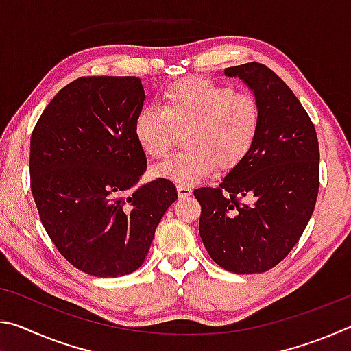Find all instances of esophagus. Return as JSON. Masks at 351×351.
<instances>
[{"mask_svg":"<svg viewBox=\"0 0 351 351\" xmlns=\"http://www.w3.org/2000/svg\"><path fill=\"white\" fill-rule=\"evenodd\" d=\"M176 190H178V195H180V198H186L192 195V189H190V186H187V184H178Z\"/></svg>","mask_w":351,"mask_h":351,"instance_id":"1","label":"esophagus"}]
</instances>
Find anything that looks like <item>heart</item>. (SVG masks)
Instances as JSON below:
<instances>
[{
    "mask_svg": "<svg viewBox=\"0 0 351 351\" xmlns=\"http://www.w3.org/2000/svg\"><path fill=\"white\" fill-rule=\"evenodd\" d=\"M260 128L257 100L204 77H190L170 85L161 108L147 106L134 119V138L148 158L159 159L182 136L184 150L153 169L165 180L193 184L215 169L230 170L251 152Z\"/></svg>",
    "mask_w": 351,
    "mask_h": 351,
    "instance_id": "obj_1",
    "label": "heart"
}]
</instances>
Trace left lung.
Returning <instances> with one entry per match:
<instances>
[{
  "label": "left lung",
  "mask_w": 351,
  "mask_h": 351,
  "mask_svg": "<svg viewBox=\"0 0 351 351\" xmlns=\"http://www.w3.org/2000/svg\"><path fill=\"white\" fill-rule=\"evenodd\" d=\"M254 91L260 128L251 152L218 187L195 189L207 252L235 274L266 272L304 234L319 192L314 123L291 88L265 64L224 69Z\"/></svg>",
  "instance_id": "8db88e82"
}]
</instances>
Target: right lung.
Instances as JSON below:
<instances>
[{
	"mask_svg": "<svg viewBox=\"0 0 351 351\" xmlns=\"http://www.w3.org/2000/svg\"><path fill=\"white\" fill-rule=\"evenodd\" d=\"M144 99L139 77H79L56 94L31 136L41 224L57 251L94 277L138 269L178 198L165 178L138 186L147 158L133 127Z\"/></svg>",
	"mask_w": 351,
	"mask_h": 351,
	"instance_id": "right-lung-1",
	"label": "right lung"
}]
</instances>
